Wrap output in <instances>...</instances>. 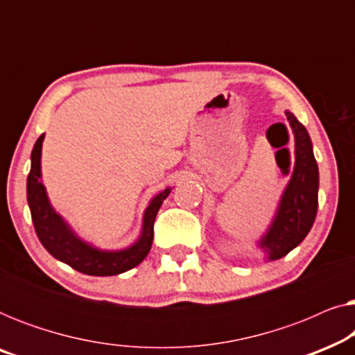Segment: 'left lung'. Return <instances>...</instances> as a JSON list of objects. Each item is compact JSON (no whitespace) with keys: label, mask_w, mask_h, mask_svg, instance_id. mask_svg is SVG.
Instances as JSON below:
<instances>
[{"label":"left lung","mask_w":355,"mask_h":355,"mask_svg":"<svg viewBox=\"0 0 355 355\" xmlns=\"http://www.w3.org/2000/svg\"><path fill=\"white\" fill-rule=\"evenodd\" d=\"M295 137V168L281 198L275 221L259 245L270 260H278L297 247L312 230L318 208V166L312 140L297 118L286 111Z\"/></svg>","instance_id":"8db88e82"}]
</instances>
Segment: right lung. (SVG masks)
I'll return each mask as SVG.
<instances>
[{
  "instance_id": "1",
  "label": "right lung",
  "mask_w": 355,
  "mask_h": 355,
  "mask_svg": "<svg viewBox=\"0 0 355 355\" xmlns=\"http://www.w3.org/2000/svg\"><path fill=\"white\" fill-rule=\"evenodd\" d=\"M43 135L33 145L32 166L27 178V200L31 207L33 227L43 247L55 257L77 271L90 276H113L137 266L148 255L153 242V223L169 189H164L150 203L144 216V231L139 242L128 250L101 252L90 247L72 234L60 215L48 202L45 187L40 182V157Z\"/></svg>"
}]
</instances>
